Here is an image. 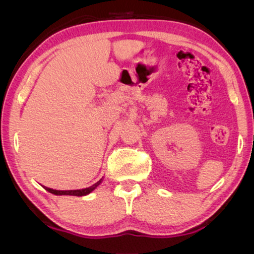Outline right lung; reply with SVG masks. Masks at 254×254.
<instances>
[{
    "label": "right lung",
    "instance_id": "obj_1",
    "mask_svg": "<svg viewBox=\"0 0 254 254\" xmlns=\"http://www.w3.org/2000/svg\"><path fill=\"white\" fill-rule=\"evenodd\" d=\"M102 179L100 180V182H97L96 184H94L93 186L88 187V188H84V189H77V190H56V189H51V188H48V187H45L44 188L46 189L47 191L51 192V194L54 195H70V196H85V195H88L89 192L93 191L94 189H95L98 185L101 184Z\"/></svg>",
    "mask_w": 254,
    "mask_h": 254
}]
</instances>
